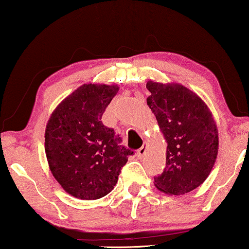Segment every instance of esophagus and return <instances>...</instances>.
Here are the masks:
<instances>
[{"mask_svg": "<svg viewBox=\"0 0 249 249\" xmlns=\"http://www.w3.org/2000/svg\"><path fill=\"white\" fill-rule=\"evenodd\" d=\"M146 152H147V144H146V142H144V145H142V147L138 149L137 154H138V156H141V158H142V156L146 154Z\"/></svg>", "mask_w": 249, "mask_h": 249, "instance_id": "obj_1", "label": "esophagus"}]
</instances>
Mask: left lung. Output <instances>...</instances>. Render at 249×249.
Wrapping results in <instances>:
<instances>
[{
  "mask_svg": "<svg viewBox=\"0 0 249 249\" xmlns=\"http://www.w3.org/2000/svg\"><path fill=\"white\" fill-rule=\"evenodd\" d=\"M147 105L166 141L165 169L154 178L160 192L180 196L196 189L212 171L219 132L207 104L178 83L148 80Z\"/></svg>",
  "mask_w": 249,
  "mask_h": 249,
  "instance_id": "obj_1",
  "label": "left lung"
}]
</instances>
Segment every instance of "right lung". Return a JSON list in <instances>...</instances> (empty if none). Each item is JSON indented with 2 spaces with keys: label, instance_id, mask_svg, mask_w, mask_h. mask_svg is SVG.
Wrapping results in <instances>:
<instances>
[{
  "label": "right lung",
  "instance_id": "1",
  "mask_svg": "<svg viewBox=\"0 0 249 249\" xmlns=\"http://www.w3.org/2000/svg\"><path fill=\"white\" fill-rule=\"evenodd\" d=\"M119 91L118 85L84 84L52 112L45 129L50 170L76 198L94 200L112 192L131 155L101 119Z\"/></svg>",
  "mask_w": 249,
  "mask_h": 249
}]
</instances>
